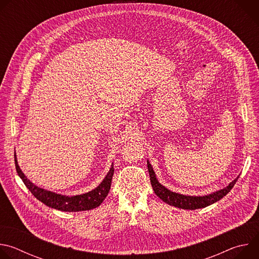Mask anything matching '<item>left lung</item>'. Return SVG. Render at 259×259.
Masks as SVG:
<instances>
[{"mask_svg":"<svg viewBox=\"0 0 259 259\" xmlns=\"http://www.w3.org/2000/svg\"><path fill=\"white\" fill-rule=\"evenodd\" d=\"M147 169H149L150 177H151V183L153 190L155 194L165 203L180 208V209H187V210H196L199 208H205L220 199H223L227 194L230 193V191L234 188L236 184V181L238 180L239 176L233 180L229 186L223 190L214 192L212 194L206 195V196H186V195H181L178 193H173L166 189L164 186L158 181L155 171L150 164V162L147 161Z\"/></svg>","mask_w":259,"mask_h":259,"instance_id":"8db88e82","label":"left lung"}]
</instances>
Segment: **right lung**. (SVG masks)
Masks as SVG:
<instances>
[{"label": "right lung", "mask_w": 259, "mask_h": 259, "mask_svg": "<svg viewBox=\"0 0 259 259\" xmlns=\"http://www.w3.org/2000/svg\"><path fill=\"white\" fill-rule=\"evenodd\" d=\"M14 159H15L16 171L19 177L22 179L25 187L29 190V192L33 195V197H35L48 207H51L53 209H57L60 211H65V212L86 211V210H91L98 207L106 198L110 190V184H112V179L115 172L114 165H112L108 173L106 174L104 179L100 182V184L96 189L83 195L68 197V196L59 195V194L46 191L44 189L36 187L35 184H33L21 171L20 167L18 166L15 153H14Z\"/></svg>", "instance_id": "add662e5"}]
</instances>
